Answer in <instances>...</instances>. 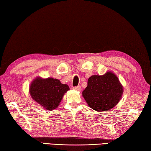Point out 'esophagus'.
Wrapping results in <instances>:
<instances>
[{
  "label": "esophagus",
  "instance_id": "1",
  "mask_svg": "<svg viewBox=\"0 0 151 151\" xmlns=\"http://www.w3.org/2000/svg\"><path fill=\"white\" fill-rule=\"evenodd\" d=\"M73 89H75V90H76V91H81V86H76V87H73Z\"/></svg>",
  "mask_w": 151,
  "mask_h": 151
}]
</instances>
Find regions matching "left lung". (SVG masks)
I'll use <instances>...</instances> for the list:
<instances>
[{"label":"left lung","mask_w":151,"mask_h":151,"mask_svg":"<svg viewBox=\"0 0 151 151\" xmlns=\"http://www.w3.org/2000/svg\"><path fill=\"white\" fill-rule=\"evenodd\" d=\"M123 93V86L114 73L104 75H93L82 96L88 106L97 111L110 110L119 102Z\"/></svg>","instance_id":"left-lung-1"}]
</instances>
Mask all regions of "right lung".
<instances>
[{
	"label": "right lung",
	"mask_w": 151,
	"mask_h": 151,
	"mask_svg": "<svg viewBox=\"0 0 151 151\" xmlns=\"http://www.w3.org/2000/svg\"><path fill=\"white\" fill-rule=\"evenodd\" d=\"M69 89L67 84H63L58 79L37 77L32 82L29 92L38 104L48 110H53L58 106L64 94Z\"/></svg>",
	"instance_id": "add662e5"
}]
</instances>
